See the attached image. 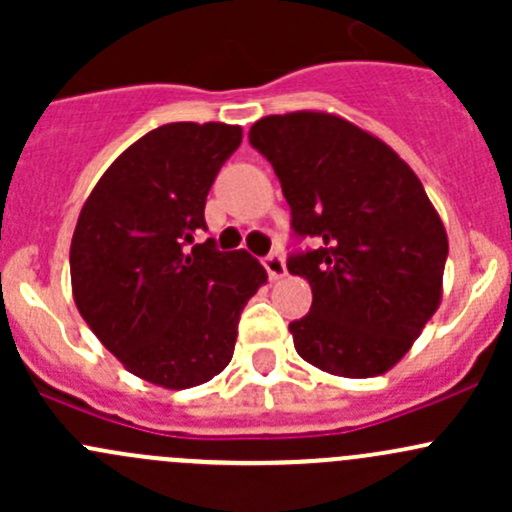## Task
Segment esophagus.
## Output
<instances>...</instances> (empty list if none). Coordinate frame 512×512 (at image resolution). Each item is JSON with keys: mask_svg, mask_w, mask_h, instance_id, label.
I'll return each mask as SVG.
<instances>
[{"mask_svg": "<svg viewBox=\"0 0 512 512\" xmlns=\"http://www.w3.org/2000/svg\"><path fill=\"white\" fill-rule=\"evenodd\" d=\"M265 270L267 275H270V280H282V277H287V265L285 260H282V255H277V252H272V255L265 257Z\"/></svg>", "mask_w": 512, "mask_h": 512, "instance_id": "1", "label": "esophagus"}]
</instances>
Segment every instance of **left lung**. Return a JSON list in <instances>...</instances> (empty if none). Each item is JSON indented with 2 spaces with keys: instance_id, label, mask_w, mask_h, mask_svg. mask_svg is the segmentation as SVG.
<instances>
[{
  "instance_id": "8db88e82",
  "label": "left lung",
  "mask_w": 512,
  "mask_h": 512,
  "mask_svg": "<svg viewBox=\"0 0 512 512\" xmlns=\"http://www.w3.org/2000/svg\"><path fill=\"white\" fill-rule=\"evenodd\" d=\"M250 143L280 178L294 232L317 242L287 262L312 287L309 314L289 324L294 349L334 376L386 374L443 297L448 235L421 180L337 113L265 116Z\"/></svg>"
}]
</instances>
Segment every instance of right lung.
I'll use <instances>...</instances> for the list:
<instances>
[{"label":"right lung","mask_w":512,"mask_h":512,"mask_svg":"<svg viewBox=\"0 0 512 512\" xmlns=\"http://www.w3.org/2000/svg\"><path fill=\"white\" fill-rule=\"evenodd\" d=\"M242 128L168 123L98 178L71 237V292L84 322L126 371L193 389L230 364L237 322L267 272L245 250L218 252L205 198Z\"/></svg>","instance_id":"obj_1"}]
</instances>
